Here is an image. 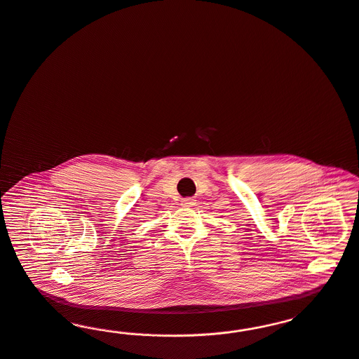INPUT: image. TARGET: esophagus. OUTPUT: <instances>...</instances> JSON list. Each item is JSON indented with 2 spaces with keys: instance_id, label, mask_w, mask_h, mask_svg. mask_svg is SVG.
Wrapping results in <instances>:
<instances>
[{
  "instance_id": "obj_1",
  "label": "esophagus",
  "mask_w": 359,
  "mask_h": 359,
  "mask_svg": "<svg viewBox=\"0 0 359 359\" xmlns=\"http://www.w3.org/2000/svg\"><path fill=\"white\" fill-rule=\"evenodd\" d=\"M183 205H184V207H194V205H195V201L191 199V198H187V199L183 201Z\"/></svg>"
}]
</instances>
